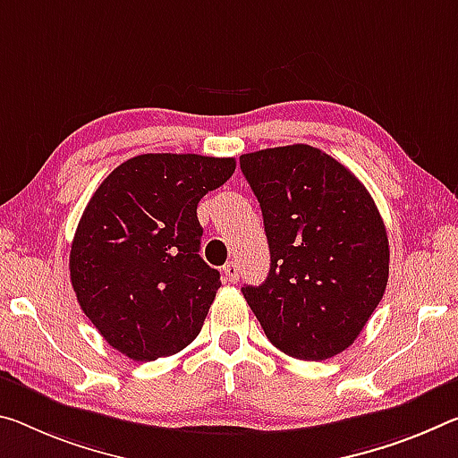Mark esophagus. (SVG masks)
I'll list each match as a JSON object with an SVG mask.
<instances>
[{
	"label": "esophagus",
	"instance_id": "34e87169",
	"mask_svg": "<svg viewBox=\"0 0 458 458\" xmlns=\"http://www.w3.org/2000/svg\"><path fill=\"white\" fill-rule=\"evenodd\" d=\"M224 277H226V281H230V283H236L238 279H241V267H238V263L230 260L228 265H224Z\"/></svg>",
	"mask_w": 458,
	"mask_h": 458
}]
</instances>
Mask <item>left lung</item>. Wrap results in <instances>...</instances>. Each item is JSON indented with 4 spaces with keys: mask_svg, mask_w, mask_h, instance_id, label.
Segmentation results:
<instances>
[{
    "mask_svg": "<svg viewBox=\"0 0 458 458\" xmlns=\"http://www.w3.org/2000/svg\"><path fill=\"white\" fill-rule=\"evenodd\" d=\"M257 195L271 268L242 295L267 338L289 357L324 360L351 346L379 306L389 241L371 193L310 144L241 157Z\"/></svg>",
    "mask_w": 458,
    "mask_h": 458,
    "instance_id": "8db88e82",
    "label": "left lung"
}]
</instances>
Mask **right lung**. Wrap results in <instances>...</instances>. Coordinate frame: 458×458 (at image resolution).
Wrapping results in <instances>:
<instances>
[{"mask_svg":"<svg viewBox=\"0 0 458 458\" xmlns=\"http://www.w3.org/2000/svg\"><path fill=\"white\" fill-rule=\"evenodd\" d=\"M234 169V158L138 155L91 195L71 244V283L128 359L171 357L199 334L222 281L199 257L198 203Z\"/></svg>","mask_w":458,"mask_h":458,"instance_id":"1","label":"right lung"}]
</instances>
